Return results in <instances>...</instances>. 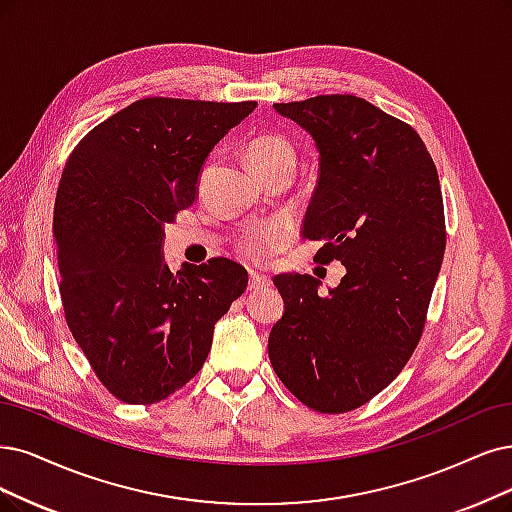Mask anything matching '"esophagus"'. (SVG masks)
Listing matches in <instances>:
<instances>
[{"label":"esophagus","instance_id":"esophagus-1","mask_svg":"<svg viewBox=\"0 0 512 512\" xmlns=\"http://www.w3.org/2000/svg\"><path fill=\"white\" fill-rule=\"evenodd\" d=\"M270 285V278L266 274H259V272H251L249 276V289L251 291H259V289H266Z\"/></svg>","mask_w":512,"mask_h":512}]
</instances>
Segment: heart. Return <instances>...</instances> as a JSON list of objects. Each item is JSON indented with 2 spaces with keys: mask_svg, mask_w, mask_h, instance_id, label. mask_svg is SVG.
Listing matches in <instances>:
<instances>
[{
  "mask_svg": "<svg viewBox=\"0 0 512 512\" xmlns=\"http://www.w3.org/2000/svg\"><path fill=\"white\" fill-rule=\"evenodd\" d=\"M249 158L261 179L272 175L293 177L297 166V149L285 135H261L249 145ZM289 240V227L274 221L246 232L238 240V251L246 261L263 263L272 259Z\"/></svg>",
  "mask_w": 512,
  "mask_h": 512,
  "instance_id": "heart-1",
  "label": "heart"
}]
</instances>
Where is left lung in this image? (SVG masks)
Segmentation results:
<instances>
[{
	"instance_id": "obj_1",
	"label": "left lung",
	"mask_w": 512,
	"mask_h": 512,
	"mask_svg": "<svg viewBox=\"0 0 512 512\" xmlns=\"http://www.w3.org/2000/svg\"><path fill=\"white\" fill-rule=\"evenodd\" d=\"M274 109L306 128L320 154L304 238L325 240L320 263L348 272L329 295L314 276L274 278L285 314L270 361L306 407L346 413L380 394L420 344L445 251L437 166L407 122L354 94Z\"/></svg>"
}]
</instances>
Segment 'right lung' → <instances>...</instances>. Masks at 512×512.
Here are the masks:
<instances>
[{
    "label": "right lung",
    "mask_w": 512,
    "mask_h": 512,
    "mask_svg": "<svg viewBox=\"0 0 512 512\" xmlns=\"http://www.w3.org/2000/svg\"><path fill=\"white\" fill-rule=\"evenodd\" d=\"M257 107L147 97L75 145L52 232L67 327L99 377L128 405H154L202 369L213 327L249 285L240 263L162 261L164 223L196 200L211 149Z\"/></svg>",
    "instance_id": "right-lung-1"
}]
</instances>
